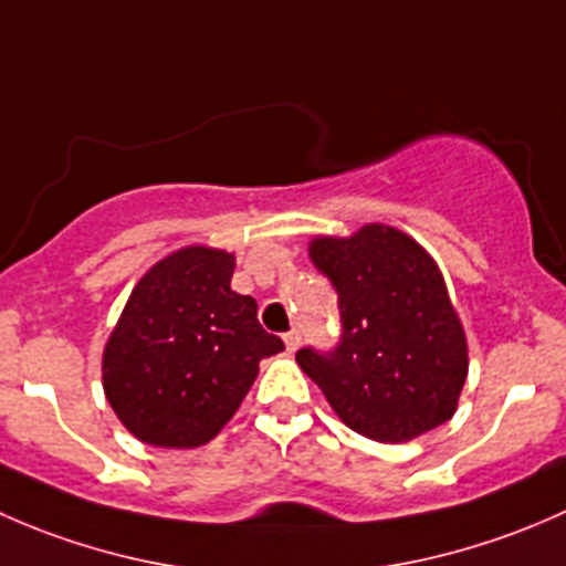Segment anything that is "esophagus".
Masks as SVG:
<instances>
[{
	"mask_svg": "<svg viewBox=\"0 0 566 566\" xmlns=\"http://www.w3.org/2000/svg\"><path fill=\"white\" fill-rule=\"evenodd\" d=\"M298 345H301V334L298 331H287V334H284V347H287V353H295L298 350Z\"/></svg>",
	"mask_w": 566,
	"mask_h": 566,
	"instance_id": "esophagus-1",
	"label": "esophagus"
}]
</instances>
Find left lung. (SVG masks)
I'll list each match as a JSON object with an SVG mask.
<instances>
[{
  "label": "left lung",
  "instance_id": "left-lung-1",
  "mask_svg": "<svg viewBox=\"0 0 566 566\" xmlns=\"http://www.w3.org/2000/svg\"><path fill=\"white\" fill-rule=\"evenodd\" d=\"M310 256L339 295L342 342L295 361L364 438L405 443L449 421L468 378V342L430 251L389 224L317 235Z\"/></svg>",
  "mask_w": 566,
  "mask_h": 566
}]
</instances>
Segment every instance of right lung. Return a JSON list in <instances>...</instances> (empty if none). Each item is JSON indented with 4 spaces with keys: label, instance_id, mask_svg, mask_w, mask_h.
<instances>
[{
    "label": "right lung",
    "instance_id": "add662e5",
    "mask_svg": "<svg viewBox=\"0 0 566 566\" xmlns=\"http://www.w3.org/2000/svg\"><path fill=\"white\" fill-rule=\"evenodd\" d=\"M235 254L182 247L147 268L104 347V394L125 430L161 449L213 441L247 397L260 361L284 350L230 287Z\"/></svg>",
    "mask_w": 566,
    "mask_h": 566
}]
</instances>
